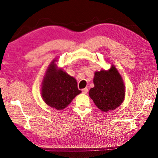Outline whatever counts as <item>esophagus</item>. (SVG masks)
Returning a JSON list of instances; mask_svg holds the SVG:
<instances>
[{"mask_svg":"<svg viewBox=\"0 0 158 158\" xmlns=\"http://www.w3.org/2000/svg\"><path fill=\"white\" fill-rule=\"evenodd\" d=\"M81 91L83 93H84V94H86V93H88V89L87 88H85V89L81 90Z\"/></svg>","mask_w":158,"mask_h":158,"instance_id":"obj_1","label":"esophagus"}]
</instances>
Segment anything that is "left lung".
<instances>
[{
	"label": "left lung",
	"mask_w": 158,
	"mask_h": 158,
	"mask_svg": "<svg viewBox=\"0 0 158 158\" xmlns=\"http://www.w3.org/2000/svg\"><path fill=\"white\" fill-rule=\"evenodd\" d=\"M94 87L89 90V96L97 107L102 111L114 110L124 100L125 90L118 71L112 65L109 70L95 72Z\"/></svg>",
	"instance_id": "left-lung-1"
}]
</instances>
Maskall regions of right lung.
<instances>
[{
	"label": "right lung",
	"mask_w": 158,
	"mask_h": 158,
	"mask_svg": "<svg viewBox=\"0 0 158 158\" xmlns=\"http://www.w3.org/2000/svg\"><path fill=\"white\" fill-rule=\"evenodd\" d=\"M53 60L47 69L42 83V97L52 108L61 110L81 91L78 89L77 80L62 69H58Z\"/></svg>",
	"instance_id": "obj_1"
}]
</instances>
